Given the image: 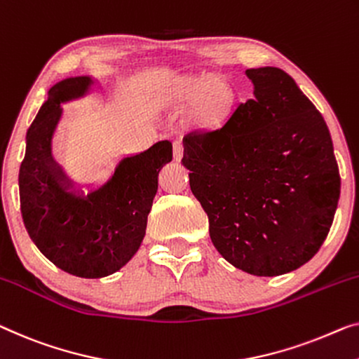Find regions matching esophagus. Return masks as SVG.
<instances>
[{"instance_id": "obj_1", "label": "esophagus", "mask_w": 359, "mask_h": 359, "mask_svg": "<svg viewBox=\"0 0 359 359\" xmlns=\"http://www.w3.org/2000/svg\"><path fill=\"white\" fill-rule=\"evenodd\" d=\"M184 158V147H182V143H174V159L175 161H180V159Z\"/></svg>"}]
</instances>
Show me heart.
Here are the masks:
<instances>
[{"instance_id":"1","label":"heart","mask_w":359,"mask_h":359,"mask_svg":"<svg viewBox=\"0 0 359 359\" xmlns=\"http://www.w3.org/2000/svg\"><path fill=\"white\" fill-rule=\"evenodd\" d=\"M169 98L175 103L190 101L191 119L201 127H211L226 119L233 108V90L219 76L180 79L170 88Z\"/></svg>"}]
</instances>
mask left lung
Returning <instances> with one entry per match:
<instances>
[{"instance_id":"obj_1","label":"left lung","mask_w":359,"mask_h":359,"mask_svg":"<svg viewBox=\"0 0 359 359\" xmlns=\"http://www.w3.org/2000/svg\"><path fill=\"white\" fill-rule=\"evenodd\" d=\"M245 74L251 100L221 127L185 135L182 164L222 258L274 277L324 243L339 205V165L324 117L295 80L279 67Z\"/></svg>"}]
</instances>
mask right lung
Instances as JSON below:
<instances>
[{
	"instance_id": "add662e5",
	"label": "right lung",
	"mask_w": 359,
	"mask_h": 359,
	"mask_svg": "<svg viewBox=\"0 0 359 359\" xmlns=\"http://www.w3.org/2000/svg\"><path fill=\"white\" fill-rule=\"evenodd\" d=\"M88 76L61 80L27 130L19 170L20 212L32 242L60 269L83 279L114 274L143 242L158 191V174L172 159L163 140L122 158L114 174L87 195L53 158V137L62 104L92 93Z\"/></svg>"
}]
</instances>
